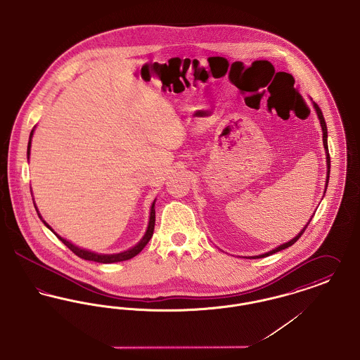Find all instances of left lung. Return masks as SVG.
I'll return each instance as SVG.
<instances>
[{"instance_id":"8db88e82","label":"left lung","mask_w":360,"mask_h":360,"mask_svg":"<svg viewBox=\"0 0 360 360\" xmlns=\"http://www.w3.org/2000/svg\"><path fill=\"white\" fill-rule=\"evenodd\" d=\"M314 105V108H316V111H317L318 118H319V122H321V127H322V133H323V136H322V139H323V147H325V150H326V165H328V171H326V185H325V191H326V188H328V184H329V172H330V156H329V152H328V129H326V124H325V118H323V115H322V111H321V108L318 107L317 103H313ZM311 220V219H310ZM310 220H309V223L302 229V231L296 235L295 238H292L290 242H287V243H283V245H280L278 248H276L274 250H271V252H268V253L265 254H259V255H255V257H252V258H262V257H268V255H271V254L277 253V252H280V250H284V249H287V248H290V246H292L294 243H295L296 240L303 235L304 233V230L307 229V226L310 224Z\"/></svg>"}]
</instances>
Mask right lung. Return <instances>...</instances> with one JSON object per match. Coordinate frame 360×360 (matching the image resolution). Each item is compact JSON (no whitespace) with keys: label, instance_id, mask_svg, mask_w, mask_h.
<instances>
[{"label":"right lung","instance_id":"obj_1","mask_svg":"<svg viewBox=\"0 0 360 360\" xmlns=\"http://www.w3.org/2000/svg\"><path fill=\"white\" fill-rule=\"evenodd\" d=\"M32 134H34V129L31 130V134H30V141H28V147H27V158H30V149H31V137H32ZM35 210H37V207H35ZM38 211V210H37ZM38 214H39V212H38ZM39 217H41V214H39ZM42 219V217H41ZM43 223H44V226L47 227V229H50L51 230V227L43 220ZM153 229H155V201H153V204H152V207H150V216H149V223H148V229H147V233L146 235L143 236V239L136 245V246H133L131 249H129L127 252H122V253L118 254H98L94 253V252H89V250H85V249H80V248H77V246H75L73 243H70L69 240H66L64 238H61L58 233H54L53 230V233H56L57 236H58V239L60 240H63V243H64L65 246H68L73 253L76 254L77 257H80V258H83V259H88V261H95V262H101V264H112V262H120V261H127V259H130V258H133L134 255H137V254L140 253L144 248H146V245L148 243L149 239L152 238V233H153Z\"/></svg>","mask_w":360,"mask_h":360}]
</instances>
